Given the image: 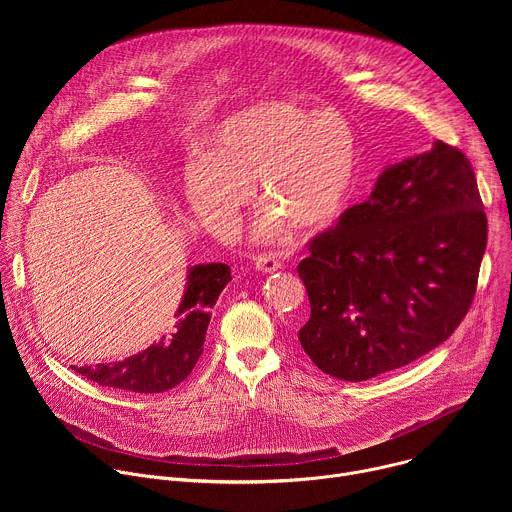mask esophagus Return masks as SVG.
Returning a JSON list of instances; mask_svg holds the SVG:
<instances>
[{"label":"esophagus","mask_w":512,"mask_h":512,"mask_svg":"<svg viewBox=\"0 0 512 512\" xmlns=\"http://www.w3.org/2000/svg\"><path fill=\"white\" fill-rule=\"evenodd\" d=\"M255 269H259L263 273H273V271L281 269V261L275 255H257Z\"/></svg>","instance_id":"esophagus-1"}]
</instances>
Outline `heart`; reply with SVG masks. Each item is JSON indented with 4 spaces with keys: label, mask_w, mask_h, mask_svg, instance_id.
<instances>
[{
    "label": "heart",
    "mask_w": 512,
    "mask_h": 512,
    "mask_svg": "<svg viewBox=\"0 0 512 512\" xmlns=\"http://www.w3.org/2000/svg\"><path fill=\"white\" fill-rule=\"evenodd\" d=\"M358 176L354 133L332 111L291 103L245 109L218 127L206 162L186 170L184 192L202 223L229 229L259 184L261 202L296 233H318L346 206Z\"/></svg>",
    "instance_id": "b5f03b06"
}]
</instances>
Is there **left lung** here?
Wrapping results in <instances>:
<instances>
[{
	"mask_svg": "<svg viewBox=\"0 0 512 512\" xmlns=\"http://www.w3.org/2000/svg\"><path fill=\"white\" fill-rule=\"evenodd\" d=\"M468 158L437 139L310 241L300 344L320 371L367 381L446 342L468 314L488 223Z\"/></svg>",
	"mask_w": 512,
	"mask_h": 512,
	"instance_id": "left-lung-1",
	"label": "left lung"
}]
</instances>
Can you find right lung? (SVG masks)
Segmentation results:
<instances>
[{
	"instance_id": "add662e5",
	"label": "right lung",
	"mask_w": 512,
	"mask_h": 512,
	"mask_svg": "<svg viewBox=\"0 0 512 512\" xmlns=\"http://www.w3.org/2000/svg\"><path fill=\"white\" fill-rule=\"evenodd\" d=\"M229 281L231 269L225 263L192 267L184 298L168 334H164L160 342L119 362L72 369L101 387L131 393H164L180 385L192 373L204 350L202 344L210 322V308Z\"/></svg>"
}]
</instances>
